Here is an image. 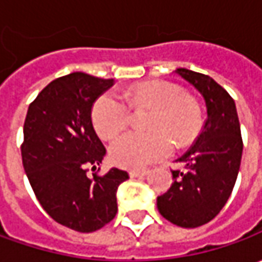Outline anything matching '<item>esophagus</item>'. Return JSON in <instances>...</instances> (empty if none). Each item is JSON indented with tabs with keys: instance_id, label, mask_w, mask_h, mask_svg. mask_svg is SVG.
I'll return each mask as SVG.
<instances>
[{
	"instance_id": "1",
	"label": "esophagus",
	"mask_w": 262,
	"mask_h": 262,
	"mask_svg": "<svg viewBox=\"0 0 262 262\" xmlns=\"http://www.w3.org/2000/svg\"><path fill=\"white\" fill-rule=\"evenodd\" d=\"M148 173L147 169H134V170H129V176L131 178H141V176H146Z\"/></svg>"
}]
</instances>
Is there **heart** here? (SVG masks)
Segmentation results:
<instances>
[{"label":"heart","mask_w":262,"mask_h":262,"mask_svg":"<svg viewBox=\"0 0 262 262\" xmlns=\"http://www.w3.org/2000/svg\"><path fill=\"white\" fill-rule=\"evenodd\" d=\"M137 107L155 109L150 119V134L128 133L115 140L109 155L118 166L141 169L172 153L173 140L179 146L189 144L201 129V114L196 103L182 90L167 81H146L125 93ZM92 121L97 134L111 140L122 133L129 122V106L115 92H106L92 107Z\"/></svg>","instance_id":"1"}]
</instances>
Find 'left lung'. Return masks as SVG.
I'll list each match as a JSON object with an SVG mask.
<instances>
[{
	"mask_svg": "<svg viewBox=\"0 0 262 262\" xmlns=\"http://www.w3.org/2000/svg\"><path fill=\"white\" fill-rule=\"evenodd\" d=\"M203 96L206 124L194 146L178 159L182 170H172L173 184L157 196V210L176 226L194 229L213 220L225 207L236 182L242 159V137L236 106L211 77L178 68Z\"/></svg>",
	"mask_w": 262,
	"mask_h": 262,
	"instance_id": "8db88e82",
	"label": "left lung"
}]
</instances>
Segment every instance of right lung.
<instances>
[{
	"instance_id": "right-lung-1",
	"label": "right lung",
	"mask_w": 262,
	"mask_h": 262,
	"mask_svg": "<svg viewBox=\"0 0 262 262\" xmlns=\"http://www.w3.org/2000/svg\"><path fill=\"white\" fill-rule=\"evenodd\" d=\"M114 83L84 73L59 77L37 95L26 115L21 157L29 182L56 223L81 233L95 232L116 216V191L128 179L116 167L106 175H87L106 156L92 107Z\"/></svg>"
}]
</instances>
